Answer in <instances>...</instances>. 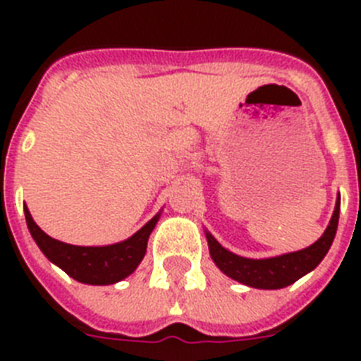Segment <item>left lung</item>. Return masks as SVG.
<instances>
[{"label":"left lung","instance_id":"left-lung-1","mask_svg":"<svg viewBox=\"0 0 361 361\" xmlns=\"http://www.w3.org/2000/svg\"><path fill=\"white\" fill-rule=\"evenodd\" d=\"M338 216H340V195L336 199L334 213L329 220V226L324 231L320 238L312 245L305 250L295 251V253H286L280 257L271 258H244L238 255L231 253L226 247L219 244L215 238L206 231L208 238L209 255H212L213 262L216 264L224 275L229 279L237 280V282L245 283L250 288L257 289H282L288 288L296 280L307 275L318 264L324 260V257L329 251L331 244L334 240L338 228Z\"/></svg>","mask_w":361,"mask_h":361}]
</instances>
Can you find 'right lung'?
I'll use <instances>...</instances> for the list:
<instances>
[{"mask_svg": "<svg viewBox=\"0 0 361 361\" xmlns=\"http://www.w3.org/2000/svg\"><path fill=\"white\" fill-rule=\"evenodd\" d=\"M28 231L39 245L43 255L50 262L61 267L73 280L92 286H108L132 275L137 266L145 258L149 233L157 224L159 215L153 216L148 224L142 226L135 235L124 242L111 245H72L49 237L39 226L34 222L30 212L25 206Z\"/></svg>", "mask_w": 361, "mask_h": 361, "instance_id": "add662e5", "label": "right lung"}]
</instances>
